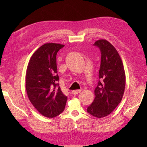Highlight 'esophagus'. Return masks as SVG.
Returning a JSON list of instances; mask_svg holds the SVG:
<instances>
[{"mask_svg": "<svg viewBox=\"0 0 147 147\" xmlns=\"http://www.w3.org/2000/svg\"><path fill=\"white\" fill-rule=\"evenodd\" d=\"M81 91H82L81 90H73V91L71 92V93H72V94H73V95H76V94H78V93H80L81 92Z\"/></svg>", "mask_w": 147, "mask_h": 147, "instance_id": "34e87169", "label": "esophagus"}]
</instances>
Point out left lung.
<instances>
[{"label": "left lung", "mask_w": 147, "mask_h": 147, "mask_svg": "<svg viewBox=\"0 0 147 147\" xmlns=\"http://www.w3.org/2000/svg\"><path fill=\"white\" fill-rule=\"evenodd\" d=\"M93 45L101 52V64L95 99L87 108L90 114L97 118L107 116L121 102L126 85L123 62L117 50L107 40H96Z\"/></svg>", "instance_id": "obj_1"}]
</instances>
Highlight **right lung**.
<instances>
[{
  "mask_svg": "<svg viewBox=\"0 0 147 147\" xmlns=\"http://www.w3.org/2000/svg\"><path fill=\"white\" fill-rule=\"evenodd\" d=\"M64 45L49 43L34 52L28 64L26 90L30 101L42 115L52 118L64 111L67 96L57 83L56 55Z\"/></svg>",
  "mask_w": 147,
  "mask_h": 147,
  "instance_id": "1",
  "label": "right lung"
}]
</instances>
